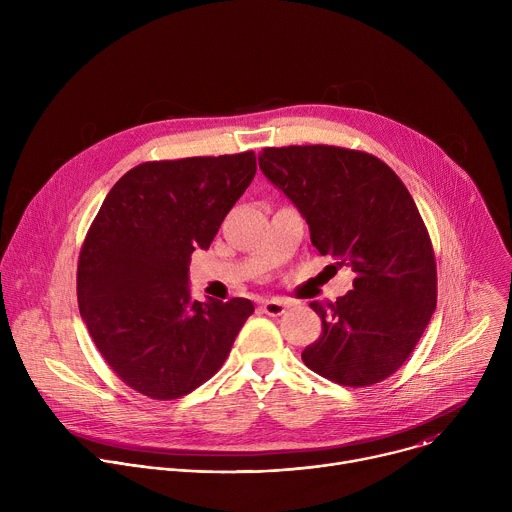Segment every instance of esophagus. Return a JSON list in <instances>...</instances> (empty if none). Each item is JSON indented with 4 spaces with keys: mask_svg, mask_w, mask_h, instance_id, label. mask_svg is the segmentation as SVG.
Here are the masks:
<instances>
[{
    "mask_svg": "<svg viewBox=\"0 0 512 512\" xmlns=\"http://www.w3.org/2000/svg\"><path fill=\"white\" fill-rule=\"evenodd\" d=\"M285 308H287V302H283V300H265L263 304H261V310L267 314V316H281L283 312H285Z\"/></svg>",
    "mask_w": 512,
    "mask_h": 512,
    "instance_id": "34e87169",
    "label": "esophagus"
}]
</instances>
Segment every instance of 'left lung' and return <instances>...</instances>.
I'll use <instances>...</instances> for the list:
<instances>
[{
	"label": "left lung",
	"mask_w": 512,
	"mask_h": 512,
	"mask_svg": "<svg viewBox=\"0 0 512 512\" xmlns=\"http://www.w3.org/2000/svg\"><path fill=\"white\" fill-rule=\"evenodd\" d=\"M259 168L298 206L312 245L354 271L346 296L310 304L322 334L302 352L306 367L344 387L385 381L437 302L435 255L409 190L373 154L338 145L263 148Z\"/></svg>",
	"instance_id": "1"
}]
</instances>
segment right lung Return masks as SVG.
I'll list each match as a JSON object with an SVG mask.
<instances>
[{
	"instance_id": "1",
	"label": "right lung",
	"mask_w": 512,
	"mask_h": 512,
	"mask_svg": "<svg viewBox=\"0 0 512 512\" xmlns=\"http://www.w3.org/2000/svg\"><path fill=\"white\" fill-rule=\"evenodd\" d=\"M257 172L253 152L143 162L123 174L85 237L77 298L89 334L133 391L170 401L223 367L251 300L196 302L192 251L208 249Z\"/></svg>"
}]
</instances>
